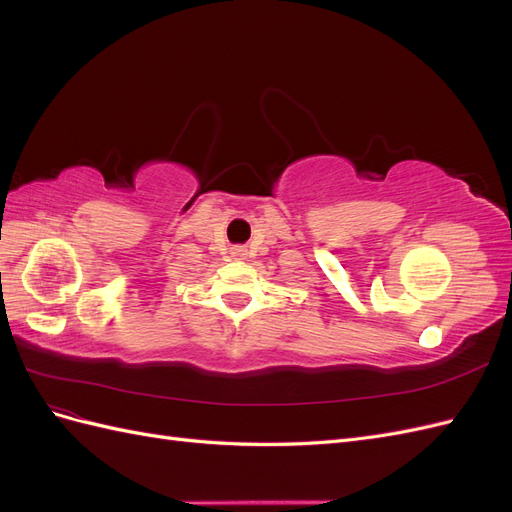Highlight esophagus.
Returning a JSON list of instances; mask_svg holds the SVG:
<instances>
[{
    "label": "esophagus",
    "mask_w": 512,
    "mask_h": 512,
    "mask_svg": "<svg viewBox=\"0 0 512 512\" xmlns=\"http://www.w3.org/2000/svg\"><path fill=\"white\" fill-rule=\"evenodd\" d=\"M243 252H245V250H241V247H239V250H237V254H243Z\"/></svg>",
    "instance_id": "obj_1"
}]
</instances>
